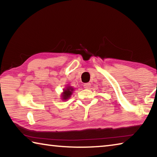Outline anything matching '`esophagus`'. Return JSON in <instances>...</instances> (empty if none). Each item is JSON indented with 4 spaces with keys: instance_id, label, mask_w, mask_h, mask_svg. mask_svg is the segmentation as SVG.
Instances as JSON below:
<instances>
[{
    "instance_id": "obj_1",
    "label": "esophagus",
    "mask_w": 157,
    "mask_h": 157,
    "mask_svg": "<svg viewBox=\"0 0 157 157\" xmlns=\"http://www.w3.org/2000/svg\"><path fill=\"white\" fill-rule=\"evenodd\" d=\"M90 86H91V84L90 83H85L84 84V87L85 89H89Z\"/></svg>"
}]
</instances>
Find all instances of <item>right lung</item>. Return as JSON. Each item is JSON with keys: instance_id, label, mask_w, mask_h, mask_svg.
<instances>
[{"instance_id": "right-lung-1", "label": "right lung", "mask_w": 157, "mask_h": 157, "mask_svg": "<svg viewBox=\"0 0 157 157\" xmlns=\"http://www.w3.org/2000/svg\"><path fill=\"white\" fill-rule=\"evenodd\" d=\"M73 89L72 88V87H68L67 89H64L63 90V93L62 94V98L63 100H67L69 98L71 97V94H72L73 93Z\"/></svg>"}]
</instances>
